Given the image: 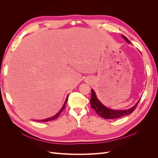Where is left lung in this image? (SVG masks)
I'll return each instance as SVG.
<instances>
[{"label": "left lung", "mask_w": 158, "mask_h": 158, "mask_svg": "<svg viewBox=\"0 0 158 158\" xmlns=\"http://www.w3.org/2000/svg\"><path fill=\"white\" fill-rule=\"evenodd\" d=\"M122 37L127 41L128 44H131L130 41H129L127 38L122 35ZM140 99L138 100L135 106L132 107L127 109V110H113L111 109L107 108L103 105L101 102H100L99 100L98 99L96 94H95V92L92 89V96H91L90 99V103H91V107L92 109H94L95 112H96L100 117H102L106 119H113V118H120L124 116H126L127 114H131L134 111H135L136 106H138V103H139Z\"/></svg>", "instance_id": "left-lung-1"}]
</instances>
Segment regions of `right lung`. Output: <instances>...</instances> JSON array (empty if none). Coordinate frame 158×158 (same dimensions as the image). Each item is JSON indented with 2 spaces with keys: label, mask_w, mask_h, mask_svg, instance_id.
Segmentation results:
<instances>
[{
  "label": "right lung",
  "mask_w": 158,
  "mask_h": 158,
  "mask_svg": "<svg viewBox=\"0 0 158 158\" xmlns=\"http://www.w3.org/2000/svg\"><path fill=\"white\" fill-rule=\"evenodd\" d=\"M68 97H69V95L67 97H66V100H65V102H64V105H63V106L62 107V108L60 109V111L57 113L55 115H54V116H52V117H50V118H46V119H44V120H40V121H37H37H43V122H47V121H52V120H55V119H56V118H57V117H58L59 115H60V114L61 113V112L63 111L64 110V109L65 108V105H66V102H67V101H68Z\"/></svg>",
  "instance_id": "1"
}]
</instances>
